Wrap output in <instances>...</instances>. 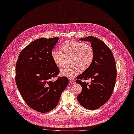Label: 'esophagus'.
I'll return each mask as SVG.
<instances>
[{
  "label": "esophagus",
  "instance_id": "obj_1",
  "mask_svg": "<svg viewBox=\"0 0 134 134\" xmlns=\"http://www.w3.org/2000/svg\"><path fill=\"white\" fill-rule=\"evenodd\" d=\"M69 83H70V84H74L75 83V80L70 79V80H69Z\"/></svg>",
  "mask_w": 134,
  "mask_h": 134
}]
</instances>
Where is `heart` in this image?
I'll list each match as a JSON object with an SVG mask.
<instances>
[{"mask_svg": "<svg viewBox=\"0 0 134 134\" xmlns=\"http://www.w3.org/2000/svg\"><path fill=\"white\" fill-rule=\"evenodd\" d=\"M59 51L53 50L51 57L58 68H62L66 58L71 65L66 66L60 71L61 76L72 78L78 75L80 70L85 71L93 62L94 49L90 44L75 40H68L60 47Z\"/></svg>", "mask_w": 134, "mask_h": 134, "instance_id": "b5f03b06", "label": "heart"}]
</instances>
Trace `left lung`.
<instances>
[{"label":"left lung","mask_w":134,"mask_h":134,"mask_svg":"<svg viewBox=\"0 0 134 134\" xmlns=\"http://www.w3.org/2000/svg\"><path fill=\"white\" fill-rule=\"evenodd\" d=\"M79 40L91 42L94 57L91 66L77 77L76 82L82 87L77 100L83 107L94 110L106 104L112 94L116 79L115 61L110 49L100 39L87 36ZM89 79L90 84L84 81Z\"/></svg>","instance_id":"1"}]
</instances>
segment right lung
Wrapping results in <instances>:
<instances>
[{
	"instance_id": "obj_1",
	"label": "right lung",
	"mask_w": 134,
	"mask_h": 134,
	"mask_svg": "<svg viewBox=\"0 0 134 134\" xmlns=\"http://www.w3.org/2000/svg\"><path fill=\"white\" fill-rule=\"evenodd\" d=\"M58 39L34 40L21 51L16 62L17 87L28 106L41 113L50 111L56 107L69 83L66 77L50 80L59 72L51 57Z\"/></svg>"
}]
</instances>
